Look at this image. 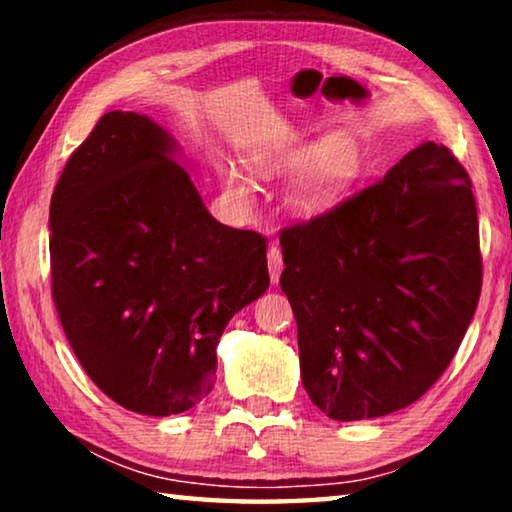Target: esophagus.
Instances as JSON below:
<instances>
[{"mask_svg": "<svg viewBox=\"0 0 512 512\" xmlns=\"http://www.w3.org/2000/svg\"><path fill=\"white\" fill-rule=\"evenodd\" d=\"M266 259H268V273H271V282L277 284V282H280V275H282V268H284L282 250L277 246H271V248H268V253H266Z\"/></svg>", "mask_w": 512, "mask_h": 512, "instance_id": "1", "label": "esophagus"}]
</instances>
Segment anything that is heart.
Instances as JSON below:
<instances>
[{"label": "heart", "mask_w": 512, "mask_h": 512, "mask_svg": "<svg viewBox=\"0 0 512 512\" xmlns=\"http://www.w3.org/2000/svg\"><path fill=\"white\" fill-rule=\"evenodd\" d=\"M305 160H307L305 151L291 149L284 153L259 155V158L253 160V167L259 173H273V171H284V169H298ZM352 160H354L352 146L345 140H341V137H332V140L320 144L318 149L311 153L307 167L302 169L296 185H293V192H291L293 207L302 214H314L323 210V207H327L334 201V196L339 194L345 178H348ZM221 178L230 196L239 198V201H248L250 196L248 180L241 176L235 167L223 164Z\"/></svg>", "instance_id": "1"}]
</instances>
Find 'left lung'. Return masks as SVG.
Here are the masks:
<instances>
[{
    "label": "left lung",
    "instance_id": "8db88e82",
    "mask_svg": "<svg viewBox=\"0 0 512 512\" xmlns=\"http://www.w3.org/2000/svg\"><path fill=\"white\" fill-rule=\"evenodd\" d=\"M300 375L332 420L381 418L452 363L481 296L472 180L424 142L379 183L280 232Z\"/></svg>",
    "mask_w": 512,
    "mask_h": 512
}]
</instances>
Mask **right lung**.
Segmentation results:
<instances>
[{"label":"right lung","instance_id":"add662e5","mask_svg":"<svg viewBox=\"0 0 512 512\" xmlns=\"http://www.w3.org/2000/svg\"><path fill=\"white\" fill-rule=\"evenodd\" d=\"M176 151L146 115L106 112L49 207L51 293L76 359L155 418L212 391L225 325L271 282L266 239L216 221Z\"/></svg>","mask_w":512,"mask_h":512}]
</instances>
